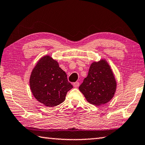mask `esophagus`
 Masks as SVG:
<instances>
[{
  "label": "esophagus",
  "mask_w": 145,
  "mask_h": 145,
  "mask_svg": "<svg viewBox=\"0 0 145 145\" xmlns=\"http://www.w3.org/2000/svg\"><path fill=\"white\" fill-rule=\"evenodd\" d=\"M73 87L76 88V87H78L79 85H80V83L78 82H76L75 83H73Z\"/></svg>",
  "instance_id": "esophagus-1"
}]
</instances>
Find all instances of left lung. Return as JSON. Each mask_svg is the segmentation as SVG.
I'll return each instance as SVG.
<instances>
[{"mask_svg": "<svg viewBox=\"0 0 145 145\" xmlns=\"http://www.w3.org/2000/svg\"><path fill=\"white\" fill-rule=\"evenodd\" d=\"M116 82L110 65L105 60L93 62L88 73L80 85L79 90L88 103L101 106L112 100Z\"/></svg>", "mask_w": 145, "mask_h": 145, "instance_id": "left-lung-1", "label": "left lung"}]
</instances>
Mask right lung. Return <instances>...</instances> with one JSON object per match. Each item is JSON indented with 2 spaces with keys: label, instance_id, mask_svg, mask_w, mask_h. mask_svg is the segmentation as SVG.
Returning a JSON list of instances; mask_svg holds the SVG:
<instances>
[{
  "label": "right lung",
  "instance_id": "1",
  "mask_svg": "<svg viewBox=\"0 0 145 145\" xmlns=\"http://www.w3.org/2000/svg\"><path fill=\"white\" fill-rule=\"evenodd\" d=\"M30 87L36 99L48 107L63 102L67 92L73 88L66 73L48 55L41 58L33 69Z\"/></svg>",
  "mask_w": 145,
  "mask_h": 145
}]
</instances>
